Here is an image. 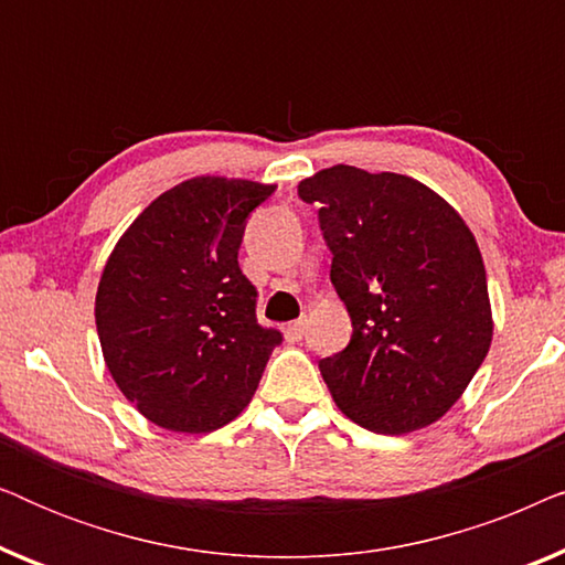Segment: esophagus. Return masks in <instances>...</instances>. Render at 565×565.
<instances>
[{
    "instance_id": "34e87169",
    "label": "esophagus",
    "mask_w": 565,
    "mask_h": 565,
    "mask_svg": "<svg viewBox=\"0 0 565 565\" xmlns=\"http://www.w3.org/2000/svg\"><path fill=\"white\" fill-rule=\"evenodd\" d=\"M306 319H298V321H292V323H288V327H285V339H288V342H300V339H303V334H306Z\"/></svg>"
}]
</instances>
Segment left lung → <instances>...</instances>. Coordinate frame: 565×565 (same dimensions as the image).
<instances>
[{"mask_svg": "<svg viewBox=\"0 0 565 565\" xmlns=\"http://www.w3.org/2000/svg\"><path fill=\"white\" fill-rule=\"evenodd\" d=\"M319 203L331 285L352 339L319 370L331 398L375 435L447 414L491 347L481 252L466 221L412 177L337 164L298 184Z\"/></svg>", "mask_w": 565, "mask_h": 565, "instance_id": "obj_1", "label": "left lung"}]
</instances>
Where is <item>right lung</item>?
<instances>
[{"instance_id":"right-lung-1","label":"right lung","mask_w":565,"mask_h":565,"mask_svg":"<svg viewBox=\"0 0 565 565\" xmlns=\"http://www.w3.org/2000/svg\"><path fill=\"white\" fill-rule=\"evenodd\" d=\"M275 184L198 177L159 195L115 246L95 300L113 381L172 431L221 429L249 404L282 342L257 321L238 267L246 218Z\"/></svg>"}]
</instances>
